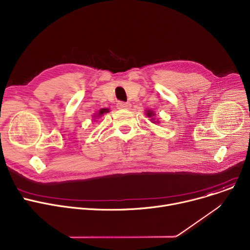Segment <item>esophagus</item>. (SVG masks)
I'll return each mask as SVG.
<instances>
[{
	"mask_svg": "<svg viewBox=\"0 0 250 250\" xmlns=\"http://www.w3.org/2000/svg\"><path fill=\"white\" fill-rule=\"evenodd\" d=\"M118 107L122 109H128L130 107L129 103H125V102H119L118 103Z\"/></svg>",
	"mask_w": 250,
	"mask_h": 250,
	"instance_id": "obj_1",
	"label": "esophagus"
}]
</instances>
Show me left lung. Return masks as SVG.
Returning a JSON list of instances; mask_svg holds the SVG:
<instances>
[{"instance_id": "1", "label": "left lung", "mask_w": 250, "mask_h": 250, "mask_svg": "<svg viewBox=\"0 0 250 250\" xmlns=\"http://www.w3.org/2000/svg\"><path fill=\"white\" fill-rule=\"evenodd\" d=\"M146 112H147V113H146V115H147V116H149V118H152V116H153V115H154V112H152V111H151V110H147V111H146ZM151 120H152V121H153V120H154V119H151Z\"/></svg>"}]
</instances>
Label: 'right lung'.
<instances>
[{
  "label": "right lung",
  "instance_id": "right-lung-1",
  "mask_svg": "<svg viewBox=\"0 0 250 250\" xmlns=\"http://www.w3.org/2000/svg\"><path fill=\"white\" fill-rule=\"evenodd\" d=\"M104 110L103 109V110H101V112H99V113H101V114H102V113H104Z\"/></svg>",
  "mask_w": 250,
  "mask_h": 250
}]
</instances>
